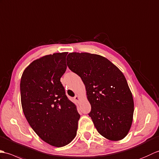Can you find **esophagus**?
I'll use <instances>...</instances> for the list:
<instances>
[{"label": "esophagus", "mask_w": 159, "mask_h": 159, "mask_svg": "<svg viewBox=\"0 0 159 159\" xmlns=\"http://www.w3.org/2000/svg\"><path fill=\"white\" fill-rule=\"evenodd\" d=\"M75 100H77V101H80V97L79 96V95H76V96L75 97Z\"/></svg>", "instance_id": "esophagus-1"}]
</instances>
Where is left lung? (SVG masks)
I'll return each mask as SVG.
<instances>
[{"label": "left lung", "mask_w": 159, "mask_h": 159, "mask_svg": "<svg viewBox=\"0 0 159 159\" xmlns=\"http://www.w3.org/2000/svg\"><path fill=\"white\" fill-rule=\"evenodd\" d=\"M66 65L85 85L91 105L89 114L97 131L111 141H120L131 127L134 102L124 74L103 56L72 52Z\"/></svg>", "instance_id": "left-lung-1"}]
</instances>
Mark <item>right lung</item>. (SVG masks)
I'll use <instances>...</instances> for the list:
<instances>
[{
    "label": "right lung",
    "mask_w": 159,
    "mask_h": 159,
    "mask_svg": "<svg viewBox=\"0 0 159 159\" xmlns=\"http://www.w3.org/2000/svg\"><path fill=\"white\" fill-rule=\"evenodd\" d=\"M67 54L55 53L35 60L24 69L20 81L21 103L28 122L42 140L55 147L72 142L80 118L61 82Z\"/></svg>",
    "instance_id": "add662e5"
}]
</instances>
